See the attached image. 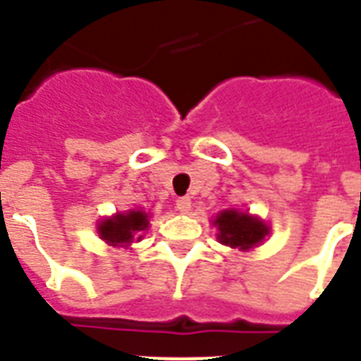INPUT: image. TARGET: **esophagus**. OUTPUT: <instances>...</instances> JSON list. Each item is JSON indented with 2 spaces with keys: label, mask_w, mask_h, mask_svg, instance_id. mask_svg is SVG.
I'll list each match as a JSON object with an SVG mask.
<instances>
[{
  "label": "esophagus",
  "mask_w": 361,
  "mask_h": 361,
  "mask_svg": "<svg viewBox=\"0 0 361 361\" xmlns=\"http://www.w3.org/2000/svg\"><path fill=\"white\" fill-rule=\"evenodd\" d=\"M176 208H178V212H181V214H189V209H191V198H178V200H176Z\"/></svg>",
  "instance_id": "esophagus-1"
}]
</instances>
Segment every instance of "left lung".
I'll use <instances>...</instances> for the list:
<instances>
[{
    "label": "left lung",
    "instance_id": "obj_1",
    "mask_svg": "<svg viewBox=\"0 0 361 361\" xmlns=\"http://www.w3.org/2000/svg\"><path fill=\"white\" fill-rule=\"evenodd\" d=\"M219 234L217 240L234 249H251L264 240L268 228L262 221L249 217L247 214H238L234 209H226L214 221Z\"/></svg>",
    "mask_w": 361,
    "mask_h": 361
}]
</instances>
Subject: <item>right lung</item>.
<instances>
[{"instance_id": "1", "label": "right lung", "mask_w": 361, "mask_h": 361, "mask_svg": "<svg viewBox=\"0 0 361 361\" xmlns=\"http://www.w3.org/2000/svg\"><path fill=\"white\" fill-rule=\"evenodd\" d=\"M149 225L147 215L144 212H129L118 214L112 219L103 221L99 225V236L103 238L109 245H127L130 241L140 240V232H144Z\"/></svg>"}]
</instances>
